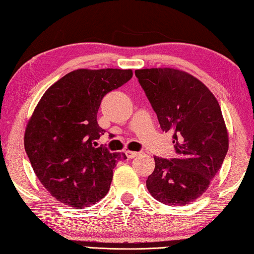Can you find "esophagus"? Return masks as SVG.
I'll return each instance as SVG.
<instances>
[{"instance_id": "esophagus-1", "label": "esophagus", "mask_w": 254, "mask_h": 254, "mask_svg": "<svg viewBox=\"0 0 254 254\" xmlns=\"http://www.w3.org/2000/svg\"><path fill=\"white\" fill-rule=\"evenodd\" d=\"M124 153H126V155L127 156V158H133V157H135V156L138 155V152H133V151H128V150H127Z\"/></svg>"}]
</instances>
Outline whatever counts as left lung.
Listing matches in <instances>:
<instances>
[{
    "instance_id": "8db88e82",
    "label": "left lung",
    "mask_w": 254,
    "mask_h": 254,
    "mask_svg": "<svg viewBox=\"0 0 254 254\" xmlns=\"http://www.w3.org/2000/svg\"><path fill=\"white\" fill-rule=\"evenodd\" d=\"M163 131H172L176 157H154L147 177L151 195L168 206H185L209 187L229 147L217 99L205 84L174 68L135 70Z\"/></svg>"
}]
</instances>
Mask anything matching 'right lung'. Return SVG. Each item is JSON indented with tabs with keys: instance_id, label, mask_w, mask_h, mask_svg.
I'll return each instance as SVG.
<instances>
[{
	"instance_id": "right-lung-1",
	"label": "right lung",
	"mask_w": 254,
	"mask_h": 254,
	"mask_svg": "<svg viewBox=\"0 0 254 254\" xmlns=\"http://www.w3.org/2000/svg\"><path fill=\"white\" fill-rule=\"evenodd\" d=\"M133 76L131 69H77L49 87L26 126L24 146L37 178L53 197L73 208L107 195L124 153L97 147L102 98Z\"/></svg>"
}]
</instances>
